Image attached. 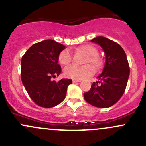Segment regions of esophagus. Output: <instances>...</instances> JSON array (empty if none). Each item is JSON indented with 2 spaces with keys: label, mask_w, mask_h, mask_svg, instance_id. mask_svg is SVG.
I'll list each match as a JSON object with an SVG mask.
<instances>
[{
  "label": "esophagus",
  "mask_w": 146,
  "mask_h": 146,
  "mask_svg": "<svg viewBox=\"0 0 146 146\" xmlns=\"http://www.w3.org/2000/svg\"><path fill=\"white\" fill-rule=\"evenodd\" d=\"M72 81H73V83H76V82H80V80H74V79H73V80H72Z\"/></svg>",
  "instance_id": "34e87169"
}]
</instances>
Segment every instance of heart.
<instances>
[{
	"label": "heart",
	"mask_w": 146,
	"mask_h": 146,
	"mask_svg": "<svg viewBox=\"0 0 146 146\" xmlns=\"http://www.w3.org/2000/svg\"><path fill=\"white\" fill-rule=\"evenodd\" d=\"M78 51L83 53L86 55V58L84 60V64H89L82 66H78L76 65H71L64 69V73L66 77L74 79V80H81L82 78L88 77L94 71L99 70L102 67V58L98 55V51L95 46L91 44H84L80 46ZM73 54L68 48H65L61 51L58 55V61L63 66H67L72 61ZM93 69H92V68Z\"/></svg>",
	"instance_id": "b5f03b06"
}]
</instances>
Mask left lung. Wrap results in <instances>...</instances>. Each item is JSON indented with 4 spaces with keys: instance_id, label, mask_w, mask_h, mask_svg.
Returning <instances> with one entry per match:
<instances>
[{
    "instance_id": "8db88e82",
    "label": "left lung",
    "mask_w": 146,
    "mask_h": 146,
    "mask_svg": "<svg viewBox=\"0 0 146 146\" xmlns=\"http://www.w3.org/2000/svg\"><path fill=\"white\" fill-rule=\"evenodd\" d=\"M98 44L104 51L105 64L102 73L93 82L88 92L84 93L85 101L100 108L114 105L124 93L130 68L126 53L119 44L104 36L91 40Z\"/></svg>"
}]
</instances>
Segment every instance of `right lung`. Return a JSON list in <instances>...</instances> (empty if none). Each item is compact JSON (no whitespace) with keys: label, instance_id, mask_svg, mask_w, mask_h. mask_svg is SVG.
Masks as SVG:
<instances>
[{"label":"right lung","instance_id":"obj_1","mask_svg":"<svg viewBox=\"0 0 146 146\" xmlns=\"http://www.w3.org/2000/svg\"><path fill=\"white\" fill-rule=\"evenodd\" d=\"M64 48L61 44L47 39L31 46L22 57V81L32 101L40 107L50 108L60 104L72 83L70 79L51 80L61 73L58 55Z\"/></svg>","mask_w":146,"mask_h":146}]
</instances>
